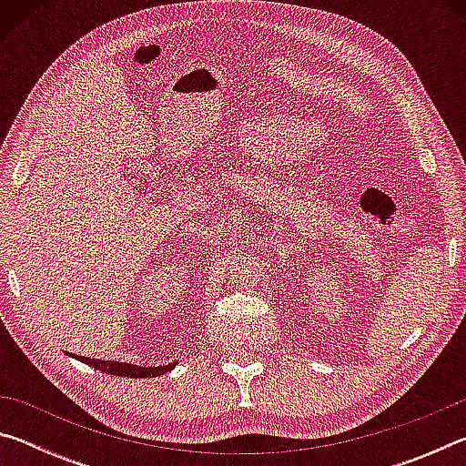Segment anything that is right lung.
<instances>
[{
	"label": "right lung",
	"instance_id": "right-lung-1",
	"mask_svg": "<svg viewBox=\"0 0 466 466\" xmlns=\"http://www.w3.org/2000/svg\"><path fill=\"white\" fill-rule=\"evenodd\" d=\"M84 364H88L92 368L100 370V372L113 374V376H125V378H147V376H160L170 372L175 364L168 366H157V368H137L133 364H123V361H105V360H90V358H82L76 356Z\"/></svg>",
	"mask_w": 466,
	"mask_h": 466
}]
</instances>
